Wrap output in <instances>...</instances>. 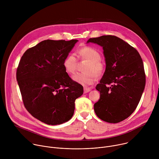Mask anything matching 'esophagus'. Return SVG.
Here are the masks:
<instances>
[{
    "mask_svg": "<svg viewBox=\"0 0 159 159\" xmlns=\"http://www.w3.org/2000/svg\"><path fill=\"white\" fill-rule=\"evenodd\" d=\"M90 89H89V88H87V87H84V93L85 94L89 93V92L90 91Z\"/></svg>",
    "mask_w": 159,
    "mask_h": 159,
    "instance_id": "esophagus-1",
    "label": "esophagus"
}]
</instances>
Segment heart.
Listing matches in <instances>:
<instances>
[{"instance_id":"b5f03b06","label":"heart","mask_w":159,"mask_h":159,"mask_svg":"<svg viewBox=\"0 0 159 159\" xmlns=\"http://www.w3.org/2000/svg\"><path fill=\"white\" fill-rule=\"evenodd\" d=\"M77 57L79 60H87L84 73H77L74 77L75 82L84 85L89 86L94 84L97 76L101 75L104 71V65L101 61V55L98 50L91 47H84L77 51ZM77 65V58L75 54L70 53L63 60V66L65 71L69 75L75 74Z\"/></svg>"}]
</instances>
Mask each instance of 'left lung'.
Masks as SVG:
<instances>
[{
  "label": "left lung",
  "mask_w": 159,
  "mask_h": 159,
  "mask_svg": "<svg viewBox=\"0 0 159 159\" xmlns=\"http://www.w3.org/2000/svg\"><path fill=\"white\" fill-rule=\"evenodd\" d=\"M102 47L106 67L96 89L100 99L94 105L102 120L117 123L128 118L137 108L145 86L142 59L138 51L120 38L106 35L89 38Z\"/></svg>",
  "instance_id": "8db88e82"
}]
</instances>
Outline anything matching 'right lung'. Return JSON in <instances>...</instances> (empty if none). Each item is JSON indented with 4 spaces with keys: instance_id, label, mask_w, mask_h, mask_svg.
<instances>
[{
    "instance_id": "obj_1",
    "label": "right lung",
    "mask_w": 159,
    "mask_h": 159,
    "mask_svg": "<svg viewBox=\"0 0 159 159\" xmlns=\"http://www.w3.org/2000/svg\"><path fill=\"white\" fill-rule=\"evenodd\" d=\"M77 41L44 40L28 49L19 61L16 79L24 106L33 117L47 125L70 120L75 99L83 94L82 85L63 66Z\"/></svg>"
}]
</instances>
